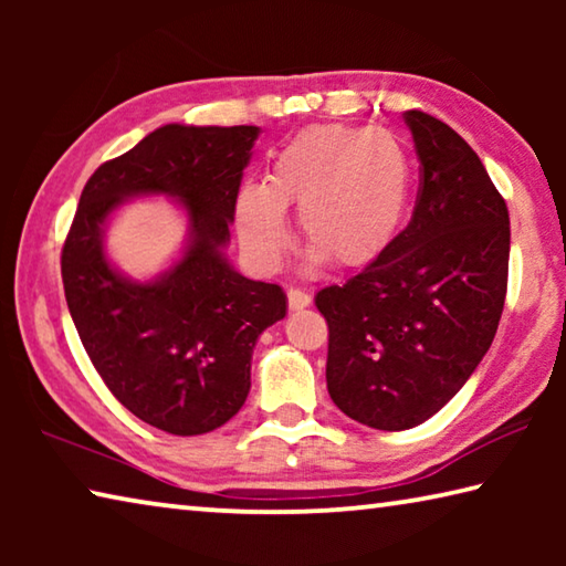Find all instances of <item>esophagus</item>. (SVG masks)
Instances as JSON below:
<instances>
[{"instance_id": "obj_1", "label": "esophagus", "mask_w": 566, "mask_h": 566, "mask_svg": "<svg viewBox=\"0 0 566 566\" xmlns=\"http://www.w3.org/2000/svg\"><path fill=\"white\" fill-rule=\"evenodd\" d=\"M286 302H290V310H304V306L312 304V296L292 286V290H286Z\"/></svg>"}]
</instances>
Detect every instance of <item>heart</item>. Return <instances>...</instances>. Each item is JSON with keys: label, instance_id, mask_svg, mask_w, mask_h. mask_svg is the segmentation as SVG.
Here are the masks:
<instances>
[{"label": "heart", "instance_id": "1", "mask_svg": "<svg viewBox=\"0 0 566 566\" xmlns=\"http://www.w3.org/2000/svg\"><path fill=\"white\" fill-rule=\"evenodd\" d=\"M409 191V155L397 137L319 124L276 151L264 185L239 189L237 232L254 264L274 270L290 247L284 209H296L312 260L361 266L397 237Z\"/></svg>", "mask_w": 566, "mask_h": 566}]
</instances>
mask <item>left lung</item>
<instances>
[{
  "label": "left lung",
  "mask_w": 566,
  "mask_h": 566,
  "mask_svg": "<svg viewBox=\"0 0 566 566\" xmlns=\"http://www.w3.org/2000/svg\"><path fill=\"white\" fill-rule=\"evenodd\" d=\"M405 122L419 157L409 224L314 304L329 327L327 389L359 424L411 429L472 377L500 327L510 212L476 151L432 114Z\"/></svg>",
  "instance_id": "left-lung-1"
}]
</instances>
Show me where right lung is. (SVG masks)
I'll return each instance as SVG.
<instances>
[{
	"label": "right lung",
	"mask_w": 566,
	"mask_h": 566,
	"mask_svg": "<svg viewBox=\"0 0 566 566\" xmlns=\"http://www.w3.org/2000/svg\"><path fill=\"white\" fill-rule=\"evenodd\" d=\"M260 127H159L104 161L62 247L74 327L104 385L134 417L195 437L222 427L249 395L256 337L284 319L280 284L252 282L222 249ZM169 193L190 217L186 256L155 283L122 277L103 256V222L124 198Z\"/></svg>",
	"instance_id": "add662e5"
}]
</instances>
